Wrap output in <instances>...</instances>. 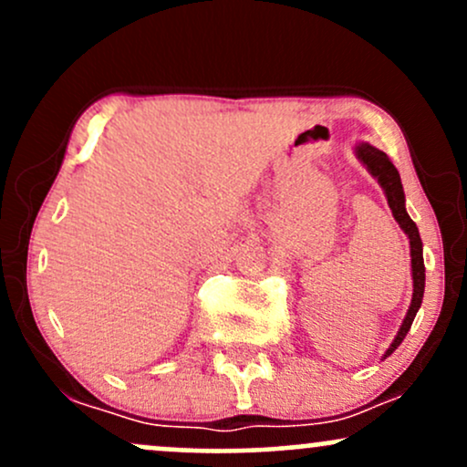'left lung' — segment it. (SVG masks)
<instances>
[{"instance_id":"left-lung-1","label":"left lung","mask_w":467,"mask_h":467,"mask_svg":"<svg viewBox=\"0 0 467 467\" xmlns=\"http://www.w3.org/2000/svg\"><path fill=\"white\" fill-rule=\"evenodd\" d=\"M356 153H358V158H360V162L367 166L368 171H371L373 178H378L379 186H382L384 192H387V200H389L390 211H393L395 222L400 223V228L404 230V233L409 234V239H410L412 301H410L409 314H406L404 323H401L398 336H395L393 345H390L389 349H387V353H384V358H389L390 353H393L401 345V340H404L406 334H409L412 320H415V316H417V309L421 307L423 285H426V267H423V254H421L423 245H421L420 230H417L415 222H412V219L409 217V213H406L404 189H401L400 173H398V169H395V166H393V162H390V160H389V155L384 153V151H379V149L371 147V144H367V142L358 144Z\"/></svg>"}]
</instances>
